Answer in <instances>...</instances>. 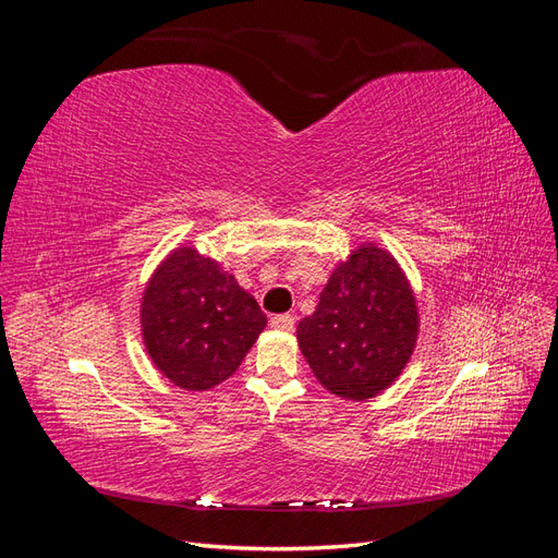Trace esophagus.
Instances as JSON below:
<instances>
[{"label":"esophagus","instance_id":"34e87169","mask_svg":"<svg viewBox=\"0 0 558 558\" xmlns=\"http://www.w3.org/2000/svg\"><path fill=\"white\" fill-rule=\"evenodd\" d=\"M269 326L281 332H291L295 328V316L293 314H277L269 318Z\"/></svg>","mask_w":558,"mask_h":558}]
</instances>
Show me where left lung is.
Here are the masks:
<instances>
[{
	"label": "left lung",
	"mask_w": 558,
	"mask_h": 558,
	"mask_svg": "<svg viewBox=\"0 0 558 558\" xmlns=\"http://www.w3.org/2000/svg\"><path fill=\"white\" fill-rule=\"evenodd\" d=\"M418 337L416 298L386 248L361 244L332 269L316 312L298 324L314 377L344 400L375 398L410 363Z\"/></svg>",
	"instance_id": "1"
}]
</instances>
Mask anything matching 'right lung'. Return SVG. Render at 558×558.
<instances>
[{
    "mask_svg": "<svg viewBox=\"0 0 558 558\" xmlns=\"http://www.w3.org/2000/svg\"><path fill=\"white\" fill-rule=\"evenodd\" d=\"M140 320L150 361L183 391H209L232 377L267 326L234 275L185 244L146 281Z\"/></svg>",
    "mask_w": 558,
    "mask_h": 558,
    "instance_id": "add662e5",
    "label": "right lung"
}]
</instances>
